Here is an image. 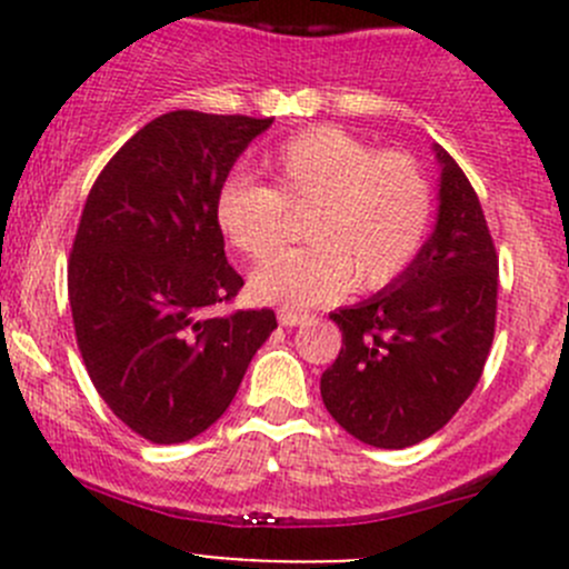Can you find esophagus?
Segmentation results:
<instances>
[{
  "mask_svg": "<svg viewBox=\"0 0 569 569\" xmlns=\"http://www.w3.org/2000/svg\"><path fill=\"white\" fill-rule=\"evenodd\" d=\"M278 319L283 327H297V325H306V321H311V313H300V311H291V308H280Z\"/></svg>",
  "mask_w": 569,
  "mask_h": 569,
  "instance_id": "obj_1",
  "label": "esophagus"
}]
</instances>
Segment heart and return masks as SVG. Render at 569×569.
<instances>
[{
  "label": "heart",
  "instance_id": "1",
  "mask_svg": "<svg viewBox=\"0 0 569 569\" xmlns=\"http://www.w3.org/2000/svg\"><path fill=\"white\" fill-rule=\"evenodd\" d=\"M269 189L228 178L214 198L226 242L250 261H268L303 221L306 249L267 263L250 278V295L286 308H311L338 291H377L399 280L423 250L435 217L432 183L405 151L313 126L261 159Z\"/></svg>",
  "mask_w": 569,
  "mask_h": 569
}]
</instances>
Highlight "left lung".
Segmentation results:
<instances>
[{
	"label": "left lung",
	"instance_id": "obj_1",
	"mask_svg": "<svg viewBox=\"0 0 569 569\" xmlns=\"http://www.w3.org/2000/svg\"><path fill=\"white\" fill-rule=\"evenodd\" d=\"M438 151V226L388 289L330 313L341 352L321 375L327 412L375 449H407L451 421L481 380L498 308V252L479 194Z\"/></svg>",
	"mask_w": 569,
	"mask_h": 569
}]
</instances>
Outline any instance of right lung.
Instances as JSON below:
<instances>
[{"mask_svg":"<svg viewBox=\"0 0 569 569\" xmlns=\"http://www.w3.org/2000/svg\"><path fill=\"white\" fill-rule=\"evenodd\" d=\"M272 118L176 109L142 126L90 187L68 258L84 369L140 438L206 432L239 391L274 311L209 308L244 286L228 263L214 198Z\"/></svg>","mask_w":569,"mask_h":569,"instance_id":"obj_1","label":"right lung"}]
</instances>
